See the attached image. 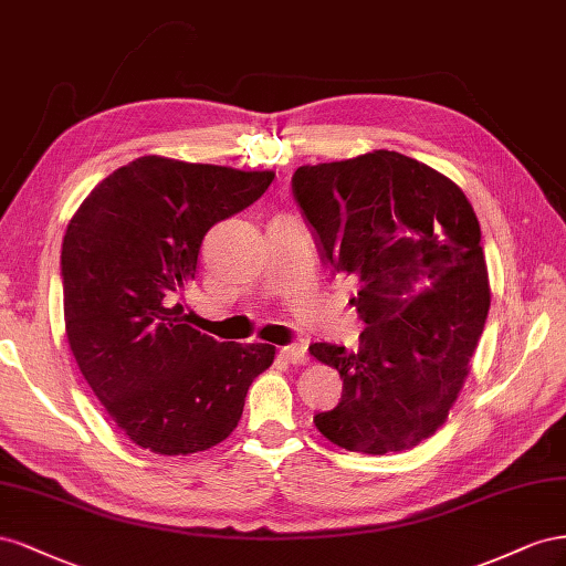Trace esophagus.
<instances>
[{"label":"esophagus","mask_w":566,"mask_h":566,"mask_svg":"<svg viewBox=\"0 0 566 566\" xmlns=\"http://www.w3.org/2000/svg\"><path fill=\"white\" fill-rule=\"evenodd\" d=\"M280 355L292 365H303L305 360H308V355H305V346L301 344H292V346H282L280 348Z\"/></svg>","instance_id":"esophagus-1"}]
</instances>
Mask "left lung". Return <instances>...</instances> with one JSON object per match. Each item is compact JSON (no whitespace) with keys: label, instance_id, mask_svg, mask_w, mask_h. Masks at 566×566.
Here are the masks:
<instances>
[{"label":"left lung","instance_id":"obj_1","mask_svg":"<svg viewBox=\"0 0 566 566\" xmlns=\"http://www.w3.org/2000/svg\"><path fill=\"white\" fill-rule=\"evenodd\" d=\"M292 191L322 263L358 280L367 325L358 350L311 346L344 379L313 422L353 453L412 448L446 422L489 317L474 208L446 175L384 149L303 166Z\"/></svg>","mask_w":566,"mask_h":566}]
</instances>
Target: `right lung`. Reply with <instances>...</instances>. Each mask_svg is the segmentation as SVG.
Returning a JSON list of instances; mask_svg holds the SVG:
<instances>
[{
    "instance_id": "right-lung-1",
    "label": "right lung",
    "mask_w": 566,
    "mask_h": 566,
    "mask_svg": "<svg viewBox=\"0 0 566 566\" xmlns=\"http://www.w3.org/2000/svg\"><path fill=\"white\" fill-rule=\"evenodd\" d=\"M274 172L142 156L96 185L61 247L69 344L133 443L189 455L228 439L268 344H220L175 303L208 230L258 201Z\"/></svg>"
}]
</instances>
